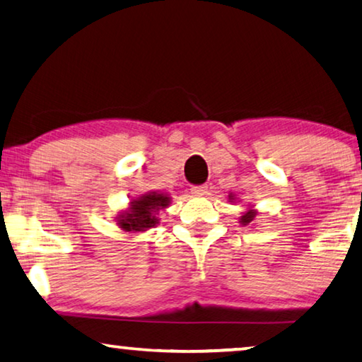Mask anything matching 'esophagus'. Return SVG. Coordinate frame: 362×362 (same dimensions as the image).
<instances>
[{
	"instance_id": "obj_1",
	"label": "esophagus",
	"mask_w": 362,
	"mask_h": 362,
	"mask_svg": "<svg viewBox=\"0 0 362 362\" xmlns=\"http://www.w3.org/2000/svg\"><path fill=\"white\" fill-rule=\"evenodd\" d=\"M208 192V187L206 185H193L192 187V193L195 197H202V195H206Z\"/></svg>"
}]
</instances>
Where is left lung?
I'll return each mask as SVG.
<instances>
[{"mask_svg":"<svg viewBox=\"0 0 362 362\" xmlns=\"http://www.w3.org/2000/svg\"><path fill=\"white\" fill-rule=\"evenodd\" d=\"M229 199H230V202H235V195H234V193H229ZM255 216H257L255 206H249V208L245 209L244 213H242V214L239 216V224H242V226L250 224L252 221L255 219Z\"/></svg>","mask_w":362,"mask_h":362,"instance_id":"8db88e82","label":"left lung"}]
</instances>
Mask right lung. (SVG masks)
Listing matches in <instances>:
<instances>
[{"label": "right lung", "instance_id": "add662e5", "mask_svg": "<svg viewBox=\"0 0 362 362\" xmlns=\"http://www.w3.org/2000/svg\"><path fill=\"white\" fill-rule=\"evenodd\" d=\"M170 202L172 198L167 193L146 192L133 198L128 206L117 214L115 223L125 233H144L159 224V211L169 206Z\"/></svg>", "mask_w": 362, "mask_h": 362}]
</instances>
